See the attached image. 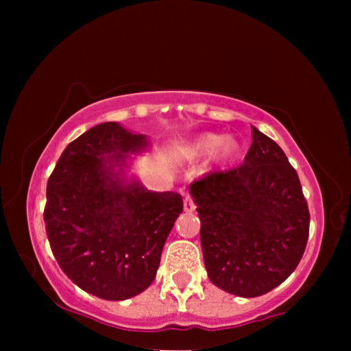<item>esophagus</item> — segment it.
Here are the masks:
<instances>
[{"label": "esophagus", "mask_w": 351, "mask_h": 351, "mask_svg": "<svg viewBox=\"0 0 351 351\" xmlns=\"http://www.w3.org/2000/svg\"><path fill=\"white\" fill-rule=\"evenodd\" d=\"M195 207H197V206H195L192 197H190V195L187 193L186 198H184V210L189 212V213H192L195 210Z\"/></svg>", "instance_id": "34e87169"}]
</instances>
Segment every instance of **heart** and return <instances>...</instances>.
I'll return each mask as SVG.
<instances>
[{"label": "heart", "instance_id": "b5f03b06", "mask_svg": "<svg viewBox=\"0 0 351 351\" xmlns=\"http://www.w3.org/2000/svg\"><path fill=\"white\" fill-rule=\"evenodd\" d=\"M240 152V141L234 136H226L218 133H204L189 148L190 158L210 156L217 164H228L234 161Z\"/></svg>", "mask_w": 351, "mask_h": 351}]
</instances>
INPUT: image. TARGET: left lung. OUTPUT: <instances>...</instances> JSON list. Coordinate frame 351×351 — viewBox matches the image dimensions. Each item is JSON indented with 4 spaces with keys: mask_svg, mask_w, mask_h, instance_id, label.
Segmentation results:
<instances>
[{
    "mask_svg": "<svg viewBox=\"0 0 351 351\" xmlns=\"http://www.w3.org/2000/svg\"><path fill=\"white\" fill-rule=\"evenodd\" d=\"M190 195L215 287L240 297L263 295L297 268L310 234L308 204L287 154L257 128L240 167L199 178Z\"/></svg>",
    "mask_w": 351,
    "mask_h": 351,
    "instance_id": "8db88e82",
    "label": "left lung"
}]
</instances>
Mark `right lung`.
Listing matches in <instances>:
<instances>
[{"mask_svg":"<svg viewBox=\"0 0 351 351\" xmlns=\"http://www.w3.org/2000/svg\"><path fill=\"white\" fill-rule=\"evenodd\" d=\"M145 134L104 122L64 148L47 180L45 223L52 254L77 287L125 300L153 283L164 243L182 212L176 192H152L125 176Z\"/></svg>","mask_w":351,"mask_h":351,"instance_id":"obj_1","label":"right lung"}]
</instances>
